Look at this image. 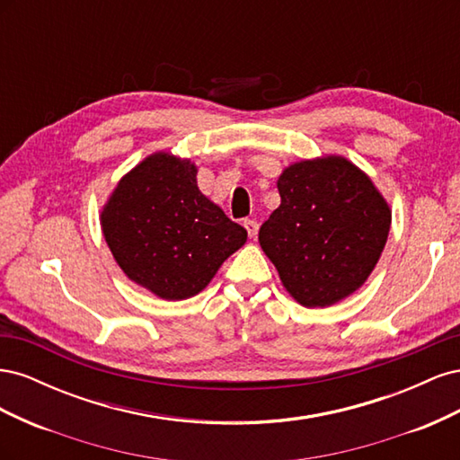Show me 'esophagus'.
Masks as SVG:
<instances>
[{
	"label": "esophagus",
	"mask_w": 460,
	"mask_h": 460,
	"mask_svg": "<svg viewBox=\"0 0 460 460\" xmlns=\"http://www.w3.org/2000/svg\"><path fill=\"white\" fill-rule=\"evenodd\" d=\"M243 226H245V230L249 234V238H255L257 232H259V222L253 220V218H245L243 220Z\"/></svg>",
	"instance_id": "34e87169"
}]
</instances>
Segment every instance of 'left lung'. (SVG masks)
I'll use <instances>...</instances> for the list:
<instances>
[{
	"label": "left lung",
	"instance_id": "left-lung-1",
	"mask_svg": "<svg viewBox=\"0 0 460 460\" xmlns=\"http://www.w3.org/2000/svg\"><path fill=\"white\" fill-rule=\"evenodd\" d=\"M280 207L259 230L262 252L305 307H328L365 284L387 242L392 211L343 157L301 161L278 178Z\"/></svg>",
	"mask_w": 460,
	"mask_h": 460
}]
</instances>
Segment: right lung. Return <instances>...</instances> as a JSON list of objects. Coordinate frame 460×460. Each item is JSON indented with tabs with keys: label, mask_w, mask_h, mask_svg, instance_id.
<instances>
[{
	"label": "right lung",
	"mask_w": 460,
	"mask_h": 460,
	"mask_svg": "<svg viewBox=\"0 0 460 460\" xmlns=\"http://www.w3.org/2000/svg\"><path fill=\"white\" fill-rule=\"evenodd\" d=\"M188 159L155 153L124 176L102 211L119 267L161 299H188L213 280L247 232L198 188Z\"/></svg>",
	"instance_id": "1"
}]
</instances>
